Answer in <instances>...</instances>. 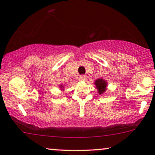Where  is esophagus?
<instances>
[{
  "instance_id": "1",
  "label": "esophagus",
  "mask_w": 155,
  "mask_h": 155,
  "mask_svg": "<svg viewBox=\"0 0 155 155\" xmlns=\"http://www.w3.org/2000/svg\"><path fill=\"white\" fill-rule=\"evenodd\" d=\"M79 79H80V81H85V80H86V76H84V75L80 76Z\"/></svg>"
}]
</instances>
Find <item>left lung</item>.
<instances>
[{"label": "left lung", "instance_id": "obj_1", "mask_svg": "<svg viewBox=\"0 0 155 155\" xmlns=\"http://www.w3.org/2000/svg\"><path fill=\"white\" fill-rule=\"evenodd\" d=\"M95 85L96 86V89L97 90V92L99 95H103L107 90L108 83L106 80L103 78H100L98 79H96L95 81Z\"/></svg>", "mask_w": 155, "mask_h": 155}]
</instances>
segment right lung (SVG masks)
<instances>
[{"label":"right lung","instance_id":"right-lung-1","mask_svg":"<svg viewBox=\"0 0 155 155\" xmlns=\"http://www.w3.org/2000/svg\"><path fill=\"white\" fill-rule=\"evenodd\" d=\"M59 88L60 89V90H64V86L63 84L59 85Z\"/></svg>","mask_w":155,"mask_h":155}]
</instances>
